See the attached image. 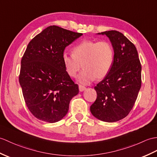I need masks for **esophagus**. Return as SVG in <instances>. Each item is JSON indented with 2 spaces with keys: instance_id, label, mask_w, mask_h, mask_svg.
<instances>
[{
  "instance_id": "obj_1",
  "label": "esophagus",
  "mask_w": 157,
  "mask_h": 157,
  "mask_svg": "<svg viewBox=\"0 0 157 157\" xmlns=\"http://www.w3.org/2000/svg\"><path fill=\"white\" fill-rule=\"evenodd\" d=\"M86 90V87L83 86L82 85H79V90L80 91V92H83V90Z\"/></svg>"
}]
</instances>
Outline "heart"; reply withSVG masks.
<instances>
[{
	"mask_svg": "<svg viewBox=\"0 0 157 157\" xmlns=\"http://www.w3.org/2000/svg\"><path fill=\"white\" fill-rule=\"evenodd\" d=\"M114 49L106 41L84 40L74 47L72 53L64 52L62 60L67 74L75 77L80 68H83L78 75V82L88 84L96 78H105L110 71L114 63Z\"/></svg>",
	"mask_w": 157,
	"mask_h": 157,
	"instance_id": "heart-1",
	"label": "heart"
}]
</instances>
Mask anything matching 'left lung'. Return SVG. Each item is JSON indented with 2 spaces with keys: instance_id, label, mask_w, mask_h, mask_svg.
<instances>
[{
  "instance_id": "1",
  "label": "left lung",
  "mask_w": 157,
  "mask_h": 157,
  "mask_svg": "<svg viewBox=\"0 0 157 157\" xmlns=\"http://www.w3.org/2000/svg\"><path fill=\"white\" fill-rule=\"evenodd\" d=\"M110 39L114 52L110 71L94 87L96 101L90 106L92 115L101 121L122 120L132 110L141 87V64L135 45L122 33H99Z\"/></svg>"
}]
</instances>
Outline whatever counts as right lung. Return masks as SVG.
<instances>
[{
	"mask_svg": "<svg viewBox=\"0 0 157 157\" xmlns=\"http://www.w3.org/2000/svg\"><path fill=\"white\" fill-rule=\"evenodd\" d=\"M82 35L56 25L49 26L29 43L21 59L19 83L31 114L47 122L67 114L71 98L79 92L65 70V47Z\"/></svg>",
	"mask_w": 157,
	"mask_h": 157,
	"instance_id": "obj_1",
	"label": "right lung"
}]
</instances>
